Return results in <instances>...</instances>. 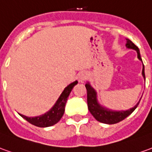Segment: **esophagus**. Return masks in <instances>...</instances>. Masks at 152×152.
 <instances>
[{"instance_id":"34e87169","label":"esophagus","mask_w":152,"mask_h":152,"mask_svg":"<svg viewBox=\"0 0 152 152\" xmlns=\"http://www.w3.org/2000/svg\"><path fill=\"white\" fill-rule=\"evenodd\" d=\"M87 77H88V75L86 72H81L78 74V79L80 82H84L85 80L87 79Z\"/></svg>"}]
</instances>
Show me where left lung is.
<instances>
[{
  "label": "left lung",
  "mask_w": 152,
  "mask_h": 152,
  "mask_svg": "<svg viewBox=\"0 0 152 152\" xmlns=\"http://www.w3.org/2000/svg\"><path fill=\"white\" fill-rule=\"evenodd\" d=\"M127 43H126V47L130 48V49H133L136 50L137 52V57L139 60H141V54H140V50L139 48L137 47L132 41H130L129 39H126ZM142 76L144 77V79L145 80V68H144V65H143V68H142ZM86 91H87V105H88V110L91 113V115L95 117V119L102 122V123L105 124H115L118 123L120 121H121L122 120L125 118H126L128 115H130L133 111L136 110V108L137 106L139 105L140 101L137 103L136 106L131 108L130 110L127 111H111L109 109H106L102 107V106H100V104L98 103L97 99H96V91L91 86V85L87 82L86 84L85 85Z\"/></svg>",
  "instance_id": "left-lung-1"
}]
</instances>
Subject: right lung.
Here are the masks:
<instances>
[{
  "mask_svg": "<svg viewBox=\"0 0 152 152\" xmlns=\"http://www.w3.org/2000/svg\"><path fill=\"white\" fill-rule=\"evenodd\" d=\"M77 83H78V81L76 80L67 86L63 91L61 95L60 96V97L58 98L57 102H56L54 106L44 115L36 116V117H27V116L21 115V114H20V115L21 117H23L25 120H26L28 122L36 126H38V127H48V126H51L55 124H56L62 117L68 96L71 93L72 90L73 89V87Z\"/></svg>",
  "mask_w": 152,
  "mask_h": 152,
  "instance_id": "add662e5",
  "label": "right lung"
}]
</instances>
